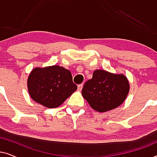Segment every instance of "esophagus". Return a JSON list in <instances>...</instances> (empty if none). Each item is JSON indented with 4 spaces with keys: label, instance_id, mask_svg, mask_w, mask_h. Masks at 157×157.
Listing matches in <instances>:
<instances>
[{
    "label": "esophagus",
    "instance_id": "esophagus-1",
    "mask_svg": "<svg viewBox=\"0 0 157 157\" xmlns=\"http://www.w3.org/2000/svg\"><path fill=\"white\" fill-rule=\"evenodd\" d=\"M82 88H83V83L78 85V91H81Z\"/></svg>",
    "mask_w": 157,
    "mask_h": 157
}]
</instances>
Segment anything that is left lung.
<instances>
[{
    "instance_id": "1",
    "label": "left lung",
    "mask_w": 157,
    "mask_h": 157,
    "mask_svg": "<svg viewBox=\"0 0 157 157\" xmlns=\"http://www.w3.org/2000/svg\"><path fill=\"white\" fill-rule=\"evenodd\" d=\"M129 89V82L124 74L97 69L92 78L85 83L81 94L92 109L106 112L123 104Z\"/></svg>"
}]
</instances>
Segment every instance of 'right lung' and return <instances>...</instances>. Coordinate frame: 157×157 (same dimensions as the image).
I'll return each instance as SVG.
<instances>
[{
	"label": "right lung",
	"instance_id": "1",
	"mask_svg": "<svg viewBox=\"0 0 157 157\" xmlns=\"http://www.w3.org/2000/svg\"><path fill=\"white\" fill-rule=\"evenodd\" d=\"M27 86L32 99L48 109L61 106L77 89L70 71L58 65L33 68Z\"/></svg>",
	"mask_w": 157,
	"mask_h": 157
}]
</instances>
